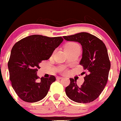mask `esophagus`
I'll use <instances>...</instances> for the list:
<instances>
[{"instance_id": "34e87169", "label": "esophagus", "mask_w": 121, "mask_h": 121, "mask_svg": "<svg viewBox=\"0 0 121 121\" xmlns=\"http://www.w3.org/2000/svg\"><path fill=\"white\" fill-rule=\"evenodd\" d=\"M57 79H58V80H60V79L63 78V77H57V78H56Z\"/></svg>"}]
</instances>
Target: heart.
<instances>
[{
	"mask_svg": "<svg viewBox=\"0 0 121 121\" xmlns=\"http://www.w3.org/2000/svg\"><path fill=\"white\" fill-rule=\"evenodd\" d=\"M78 49H80V47L78 44L75 43H69L65 46V50H75Z\"/></svg>",
	"mask_w": 121,
	"mask_h": 121,
	"instance_id": "heart-1",
	"label": "heart"
}]
</instances>
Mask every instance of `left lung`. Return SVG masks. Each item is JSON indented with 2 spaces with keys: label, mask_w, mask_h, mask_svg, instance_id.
Segmentation results:
<instances>
[{
  "label": "left lung",
  "mask_w": 121,
  "mask_h": 121,
  "mask_svg": "<svg viewBox=\"0 0 121 121\" xmlns=\"http://www.w3.org/2000/svg\"><path fill=\"white\" fill-rule=\"evenodd\" d=\"M63 38L81 44L82 55L80 64L86 71L84 83L80 87L75 80L70 78V84L65 90L66 95L78 103L92 102L99 96L108 81L111 63L107 47L102 40L86 32Z\"/></svg>",
  "instance_id": "1"
}]
</instances>
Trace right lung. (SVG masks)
<instances>
[{
  "label": "right lung",
  "mask_w": 121,
  "mask_h": 121,
  "mask_svg": "<svg viewBox=\"0 0 121 121\" xmlns=\"http://www.w3.org/2000/svg\"><path fill=\"white\" fill-rule=\"evenodd\" d=\"M63 41L61 37L36 35L24 38L13 46L8 62L10 80L13 90L23 101L36 102L47 94L56 77H41L37 82V72L41 62L48 60Z\"/></svg>",
  "instance_id": "right-lung-1"
}]
</instances>
